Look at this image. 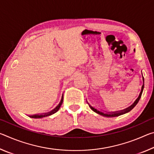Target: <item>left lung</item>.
Wrapping results in <instances>:
<instances>
[{
	"label": "left lung",
	"mask_w": 154,
	"mask_h": 154,
	"mask_svg": "<svg viewBox=\"0 0 154 154\" xmlns=\"http://www.w3.org/2000/svg\"><path fill=\"white\" fill-rule=\"evenodd\" d=\"M134 52H135V49H134ZM143 88H144V83H143V86H142V88H141V91H140L139 97H138V98H137V100L134 101V103L133 104H132V105L131 106H130L129 107L126 108V109H124V110H122V111H119L108 112V113H105V112L100 111L98 110V109H95L94 107H93V106H92L90 105H89V103H88V105H89V106L90 107V109H92V110L93 111L96 112V113L101 115V116H105V117H107V118H113V117H118V116H121V115H123V114H125V113H128L129 111H131L132 109H133V108L134 107V106L137 105V103H139V100H140V97H141Z\"/></svg>",
	"instance_id": "8db88e82"
}]
</instances>
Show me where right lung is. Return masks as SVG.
Wrapping results in <instances>:
<instances>
[{
    "instance_id": "obj_1",
    "label": "right lung",
    "mask_w": 154,
    "mask_h": 154,
    "mask_svg": "<svg viewBox=\"0 0 154 154\" xmlns=\"http://www.w3.org/2000/svg\"><path fill=\"white\" fill-rule=\"evenodd\" d=\"M62 102H63V97H62L61 101H60V103H59V105H58V106H57L55 109H53V110H52L51 111L48 112V113H42V114L32 115V116H28V117H30V118H36V119H37V118H45V117H48V116H51V115L56 113V112L59 110V109L60 108V106H61V105H62Z\"/></svg>"
}]
</instances>
